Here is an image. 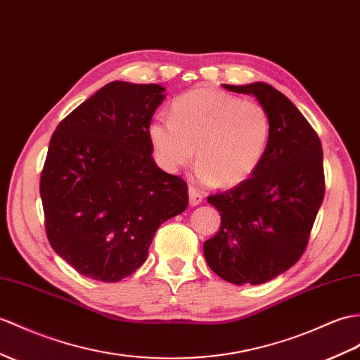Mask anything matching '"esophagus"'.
<instances>
[{
    "instance_id": "obj_1",
    "label": "esophagus",
    "mask_w": 360,
    "mask_h": 360,
    "mask_svg": "<svg viewBox=\"0 0 360 360\" xmlns=\"http://www.w3.org/2000/svg\"><path fill=\"white\" fill-rule=\"evenodd\" d=\"M202 199H204L202 193H200L196 187H188V202L191 207L202 202Z\"/></svg>"
}]
</instances>
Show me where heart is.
I'll return each mask as SVG.
<instances>
[{
  "label": "heart",
  "instance_id": "heart-1",
  "mask_svg": "<svg viewBox=\"0 0 360 360\" xmlns=\"http://www.w3.org/2000/svg\"><path fill=\"white\" fill-rule=\"evenodd\" d=\"M172 118L148 125L156 162L176 173L190 164L196 146V176L204 184L233 187L261 164L269 147L271 120L266 108L216 89H195L179 95Z\"/></svg>",
  "mask_w": 360,
  "mask_h": 360
}]
</instances>
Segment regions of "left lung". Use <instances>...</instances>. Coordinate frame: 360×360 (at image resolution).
Returning <instances> with one entry per match:
<instances>
[{"label":"left lung","mask_w":360,"mask_h":360,"mask_svg":"<svg viewBox=\"0 0 360 360\" xmlns=\"http://www.w3.org/2000/svg\"><path fill=\"white\" fill-rule=\"evenodd\" d=\"M222 87L256 96L270 115L271 133L252 176L207 198L221 214V227L204 242V256L224 281L259 285L305 252L325 193L322 146L297 107L273 86Z\"/></svg>","instance_id":"8db88e82"}]
</instances>
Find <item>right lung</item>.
Masks as SVG:
<instances>
[{
    "label": "right lung",
    "instance_id": "1",
    "mask_svg": "<svg viewBox=\"0 0 360 360\" xmlns=\"http://www.w3.org/2000/svg\"><path fill=\"white\" fill-rule=\"evenodd\" d=\"M164 90L108 82L50 139L39 182L47 238L90 279L118 282L135 273L160 225L188 205L187 184L152 156L148 125Z\"/></svg>",
    "mask_w": 360,
    "mask_h": 360
}]
</instances>
